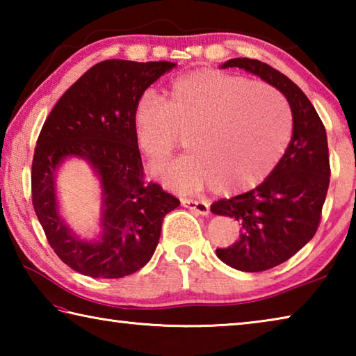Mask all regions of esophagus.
I'll return each mask as SVG.
<instances>
[{"mask_svg":"<svg viewBox=\"0 0 356 356\" xmlns=\"http://www.w3.org/2000/svg\"><path fill=\"white\" fill-rule=\"evenodd\" d=\"M182 206L186 207L191 212L197 215H209L210 213V206L206 201H196V200H182Z\"/></svg>","mask_w":356,"mask_h":356,"instance_id":"1","label":"esophagus"}]
</instances>
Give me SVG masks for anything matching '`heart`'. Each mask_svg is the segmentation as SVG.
Instances as JSON below:
<instances>
[{
	"instance_id": "1",
	"label": "heart",
	"mask_w": 356,
	"mask_h": 356,
	"mask_svg": "<svg viewBox=\"0 0 356 356\" xmlns=\"http://www.w3.org/2000/svg\"><path fill=\"white\" fill-rule=\"evenodd\" d=\"M135 140L156 163L185 136L190 154L161 170L177 191H242L268 176L291 140V111L272 86L250 78L201 69L168 84L165 97L146 92L134 110Z\"/></svg>"
}]
</instances>
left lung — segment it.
<instances>
[{"mask_svg": "<svg viewBox=\"0 0 356 356\" xmlns=\"http://www.w3.org/2000/svg\"><path fill=\"white\" fill-rule=\"evenodd\" d=\"M238 67L278 89L291 105L292 138L270 176L243 195L212 204V212L236 218L240 238L216 250L222 262L240 272H264L286 262L314 237L330 185L327 131L305 92L272 65L234 58L221 69Z\"/></svg>", "mask_w": 356, "mask_h": 356, "instance_id": "1", "label": "left lung"}]
</instances>
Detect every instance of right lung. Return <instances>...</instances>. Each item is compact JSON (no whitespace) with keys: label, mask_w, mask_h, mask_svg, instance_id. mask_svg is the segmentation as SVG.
I'll use <instances>...</instances> for the list:
<instances>
[{"label":"right lung","mask_w":356,"mask_h":356,"mask_svg":"<svg viewBox=\"0 0 356 356\" xmlns=\"http://www.w3.org/2000/svg\"><path fill=\"white\" fill-rule=\"evenodd\" d=\"M174 63L106 59L63 94L45 119L31 170L35 215L48 243L75 272L122 278L146 265L159 245L161 222L180 201L146 182L134 130L138 99ZM67 156L86 159L102 185V237L78 239L58 216L54 177Z\"/></svg>","instance_id":"add662e5"}]
</instances>
